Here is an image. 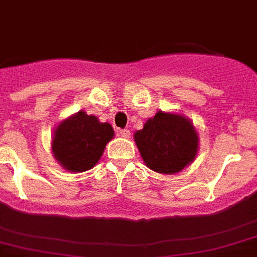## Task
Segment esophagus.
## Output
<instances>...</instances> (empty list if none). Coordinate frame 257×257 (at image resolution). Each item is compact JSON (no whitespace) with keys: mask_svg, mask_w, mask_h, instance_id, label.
I'll use <instances>...</instances> for the list:
<instances>
[{"mask_svg":"<svg viewBox=\"0 0 257 257\" xmlns=\"http://www.w3.org/2000/svg\"><path fill=\"white\" fill-rule=\"evenodd\" d=\"M119 135L124 138H129L131 132H129V129H119Z\"/></svg>","mask_w":257,"mask_h":257,"instance_id":"1","label":"esophagus"}]
</instances>
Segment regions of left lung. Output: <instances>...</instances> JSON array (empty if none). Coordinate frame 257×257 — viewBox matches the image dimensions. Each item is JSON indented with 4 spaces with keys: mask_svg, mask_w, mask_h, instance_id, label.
I'll return each mask as SVG.
<instances>
[{
    "mask_svg": "<svg viewBox=\"0 0 257 257\" xmlns=\"http://www.w3.org/2000/svg\"><path fill=\"white\" fill-rule=\"evenodd\" d=\"M142 159L159 173H177L194 160L198 136L189 120L180 115L158 112L135 133Z\"/></svg>",
    "mask_w": 257,
    "mask_h": 257,
    "instance_id": "8db88e82",
    "label": "left lung"
}]
</instances>
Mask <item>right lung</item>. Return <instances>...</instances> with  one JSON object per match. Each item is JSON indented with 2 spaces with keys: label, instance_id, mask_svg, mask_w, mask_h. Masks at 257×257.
I'll list each match as a JSON object with an SVG mask.
<instances>
[{
  "label": "right lung",
  "instance_id": "add662e5",
  "mask_svg": "<svg viewBox=\"0 0 257 257\" xmlns=\"http://www.w3.org/2000/svg\"><path fill=\"white\" fill-rule=\"evenodd\" d=\"M108 122H99L95 116L79 112L59 124L53 137V154L63 168L84 172L101 159L107 142L113 137Z\"/></svg>",
  "mask_w": 257,
  "mask_h": 257
}]
</instances>
